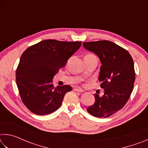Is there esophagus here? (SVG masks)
Masks as SVG:
<instances>
[{
    "instance_id": "1",
    "label": "esophagus",
    "mask_w": 148,
    "mask_h": 148,
    "mask_svg": "<svg viewBox=\"0 0 148 148\" xmlns=\"http://www.w3.org/2000/svg\"><path fill=\"white\" fill-rule=\"evenodd\" d=\"M74 91H77V92H84V90L82 89L81 88H79V87H75V88L74 89Z\"/></svg>"
}]
</instances>
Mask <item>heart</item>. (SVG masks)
<instances>
[{"label":"heart","mask_w":148,"mask_h":148,"mask_svg":"<svg viewBox=\"0 0 148 148\" xmlns=\"http://www.w3.org/2000/svg\"><path fill=\"white\" fill-rule=\"evenodd\" d=\"M88 55H91V54H88Z\"/></svg>","instance_id":"1"}]
</instances>
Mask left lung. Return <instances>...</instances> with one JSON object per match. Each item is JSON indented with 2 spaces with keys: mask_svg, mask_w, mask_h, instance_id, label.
<instances>
[{
  "mask_svg": "<svg viewBox=\"0 0 148 148\" xmlns=\"http://www.w3.org/2000/svg\"><path fill=\"white\" fill-rule=\"evenodd\" d=\"M86 49L96 54L101 62L99 80L104 91L94 95L95 103L87 112L97 117H108L123 107L132 93L135 80L134 62L123 47L108 40L84 42Z\"/></svg>",
  "mask_w": 148,
  "mask_h": 148,
  "instance_id": "left-lung-1",
  "label": "left lung"
}]
</instances>
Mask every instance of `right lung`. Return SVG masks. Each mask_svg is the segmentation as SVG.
<instances>
[{
  "label": "right lung",
  "instance_id": "right-lung-1",
  "mask_svg": "<svg viewBox=\"0 0 148 148\" xmlns=\"http://www.w3.org/2000/svg\"><path fill=\"white\" fill-rule=\"evenodd\" d=\"M81 46V42L46 40L28 47L21 55L16 83L22 101L32 113L47 115L61 106L72 87H55L53 78Z\"/></svg>",
  "mask_w": 148,
  "mask_h": 148
}]
</instances>
